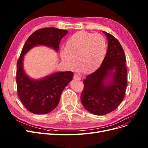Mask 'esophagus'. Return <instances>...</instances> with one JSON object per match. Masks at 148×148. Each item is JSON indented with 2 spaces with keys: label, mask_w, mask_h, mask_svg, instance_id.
Segmentation results:
<instances>
[{
  "label": "esophagus",
  "mask_w": 148,
  "mask_h": 148,
  "mask_svg": "<svg viewBox=\"0 0 148 148\" xmlns=\"http://www.w3.org/2000/svg\"><path fill=\"white\" fill-rule=\"evenodd\" d=\"M74 79H75V80H80L81 79L80 76H79V75L76 74H75L74 75Z\"/></svg>",
  "instance_id": "obj_1"
}]
</instances>
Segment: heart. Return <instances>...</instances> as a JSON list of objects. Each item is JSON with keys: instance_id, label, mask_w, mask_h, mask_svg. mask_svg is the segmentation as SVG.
I'll return each instance as SVG.
<instances>
[{"instance_id": "heart-1", "label": "heart", "mask_w": 148, "mask_h": 148, "mask_svg": "<svg viewBox=\"0 0 148 148\" xmlns=\"http://www.w3.org/2000/svg\"><path fill=\"white\" fill-rule=\"evenodd\" d=\"M106 51L107 44L102 35L79 31L68 39L65 48L60 50V54L69 68H75L79 62L82 72L90 73L102 64Z\"/></svg>"}]
</instances>
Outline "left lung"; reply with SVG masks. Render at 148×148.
Instances as JSON below:
<instances>
[{"label": "left lung", "instance_id": "left-lung-1", "mask_svg": "<svg viewBox=\"0 0 148 148\" xmlns=\"http://www.w3.org/2000/svg\"><path fill=\"white\" fill-rule=\"evenodd\" d=\"M103 32L108 40L107 53L100 67L83 80L81 94L84 107L97 115L109 113L119 106L125 97L127 84L126 58L122 47L114 36ZM108 76L111 80L106 82Z\"/></svg>", "mask_w": 148, "mask_h": 148}]
</instances>
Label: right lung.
Listing matches in <instances>:
<instances>
[{
	"label": "right lung",
	"mask_w": 148,
	"mask_h": 148,
	"mask_svg": "<svg viewBox=\"0 0 148 148\" xmlns=\"http://www.w3.org/2000/svg\"><path fill=\"white\" fill-rule=\"evenodd\" d=\"M68 30L55 27L38 29L26 41L17 63L16 82L18 96L26 109L35 114H46L51 112L59 104L62 91L72 80L71 71L58 72L45 78L34 80L25 74L23 67L25 54L34 47L42 45L58 51L62 38Z\"/></svg>",
	"instance_id": "add662e5"
}]
</instances>
